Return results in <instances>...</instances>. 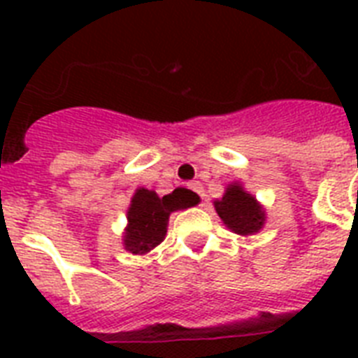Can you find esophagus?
Returning <instances> with one entry per match:
<instances>
[{"mask_svg": "<svg viewBox=\"0 0 358 358\" xmlns=\"http://www.w3.org/2000/svg\"><path fill=\"white\" fill-rule=\"evenodd\" d=\"M189 187L193 191H195L196 195L201 196V199H204V187H202V184H201V182H199V180H195V182H191Z\"/></svg>", "mask_w": 358, "mask_h": 358, "instance_id": "34e87169", "label": "esophagus"}]
</instances>
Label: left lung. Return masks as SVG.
<instances>
[{"label":"left lung","instance_id":"1","mask_svg":"<svg viewBox=\"0 0 358 358\" xmlns=\"http://www.w3.org/2000/svg\"><path fill=\"white\" fill-rule=\"evenodd\" d=\"M215 210L223 223L236 234H252L264 224V210L258 206L255 196L241 189V185H230L223 199L215 201Z\"/></svg>","mask_w":358,"mask_h":358}]
</instances>
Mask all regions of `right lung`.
<instances>
[{"label": "right lung", "mask_w": 358, "mask_h": 358, "mask_svg": "<svg viewBox=\"0 0 358 358\" xmlns=\"http://www.w3.org/2000/svg\"><path fill=\"white\" fill-rule=\"evenodd\" d=\"M199 204V196L189 189L178 187L173 193L159 196L154 191L137 189L128 210V229L124 234V247L134 255H145L159 245L167 234L171 212Z\"/></svg>", "instance_id": "1"}]
</instances>
